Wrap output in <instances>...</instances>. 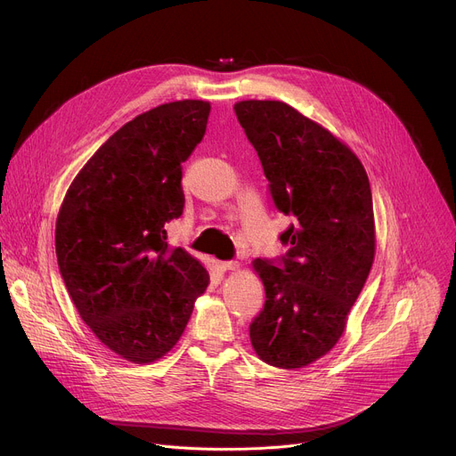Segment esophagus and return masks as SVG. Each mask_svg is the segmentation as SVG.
Here are the masks:
<instances>
[{
  "mask_svg": "<svg viewBox=\"0 0 456 456\" xmlns=\"http://www.w3.org/2000/svg\"><path fill=\"white\" fill-rule=\"evenodd\" d=\"M238 266H240V265H238V260H224V262H220V268L222 270H236Z\"/></svg>",
  "mask_w": 456,
  "mask_h": 456,
  "instance_id": "obj_1",
  "label": "esophagus"
}]
</instances>
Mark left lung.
I'll return each mask as SVG.
<instances>
[{
	"mask_svg": "<svg viewBox=\"0 0 456 456\" xmlns=\"http://www.w3.org/2000/svg\"><path fill=\"white\" fill-rule=\"evenodd\" d=\"M234 114L270 181L275 208L294 216L279 234L289 251L253 265L266 301L249 338L265 362L303 368L338 342L370 275V181L346 143L290 105L249 100L236 103Z\"/></svg>",
	"mask_w": 456,
	"mask_h": 456,
	"instance_id": "left-lung-1",
	"label": "left lung"
}]
</instances>
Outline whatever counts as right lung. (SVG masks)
Returning a JSON list of instances; mask_svg holds the SVG:
<instances>
[{
	"label": "right lung",
	"mask_w": 456,
	"mask_h": 456,
	"mask_svg": "<svg viewBox=\"0 0 456 456\" xmlns=\"http://www.w3.org/2000/svg\"><path fill=\"white\" fill-rule=\"evenodd\" d=\"M210 103L159 105L118 129L83 166L59 210L55 249L79 316L110 351L148 364L170 351L208 273L166 242L184 207L183 162Z\"/></svg>",
	"instance_id": "1"
}]
</instances>
